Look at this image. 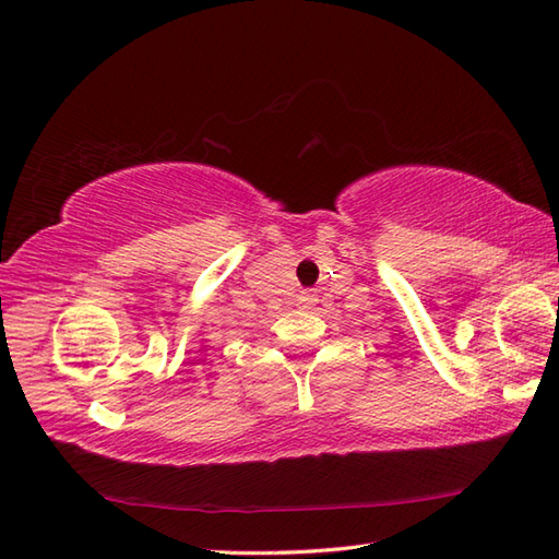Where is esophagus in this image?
<instances>
[{"mask_svg": "<svg viewBox=\"0 0 559 559\" xmlns=\"http://www.w3.org/2000/svg\"><path fill=\"white\" fill-rule=\"evenodd\" d=\"M299 301H301V306H304V308H308V306H313V301H316V299H313V294H311V292H304V294L299 296Z\"/></svg>", "mask_w": 559, "mask_h": 559, "instance_id": "obj_1", "label": "esophagus"}]
</instances>
